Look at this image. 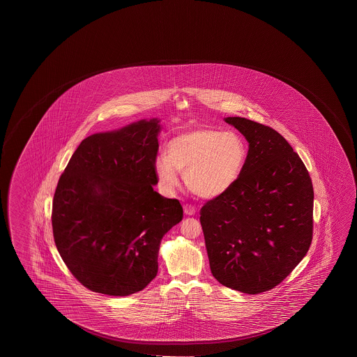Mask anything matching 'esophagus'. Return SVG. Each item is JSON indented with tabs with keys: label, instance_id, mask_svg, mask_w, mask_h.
<instances>
[{
	"label": "esophagus",
	"instance_id": "34e87169",
	"mask_svg": "<svg viewBox=\"0 0 357 357\" xmlns=\"http://www.w3.org/2000/svg\"><path fill=\"white\" fill-rule=\"evenodd\" d=\"M184 213L189 216L194 215L195 214V209H194L192 205H184Z\"/></svg>",
	"mask_w": 357,
	"mask_h": 357
}]
</instances>
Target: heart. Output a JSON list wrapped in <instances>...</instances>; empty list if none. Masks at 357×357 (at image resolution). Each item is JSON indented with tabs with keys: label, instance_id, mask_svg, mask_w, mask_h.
<instances>
[{
	"label": "heart",
	"instance_id": "1",
	"mask_svg": "<svg viewBox=\"0 0 357 357\" xmlns=\"http://www.w3.org/2000/svg\"><path fill=\"white\" fill-rule=\"evenodd\" d=\"M159 154L154 172L165 193L176 192L184 174L188 188L203 199L228 193L239 181L248 159V146L241 135L220 129L193 128L174 135Z\"/></svg>",
	"mask_w": 357,
	"mask_h": 357
}]
</instances>
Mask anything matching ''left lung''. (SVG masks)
<instances>
[{
  "mask_svg": "<svg viewBox=\"0 0 357 357\" xmlns=\"http://www.w3.org/2000/svg\"><path fill=\"white\" fill-rule=\"evenodd\" d=\"M224 121L245 137L248 159L234 187L202 208L200 224L213 276L254 295L280 284L309 250L314 189L280 133L246 118Z\"/></svg>",
  "mask_w": 357,
  "mask_h": 357,
  "instance_id": "8db88e82",
  "label": "left lung"
}]
</instances>
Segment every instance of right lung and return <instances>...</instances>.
<instances>
[{
    "instance_id": "right-lung-1",
    "label": "right lung",
    "mask_w": 357,
    "mask_h": 357,
    "mask_svg": "<svg viewBox=\"0 0 357 357\" xmlns=\"http://www.w3.org/2000/svg\"><path fill=\"white\" fill-rule=\"evenodd\" d=\"M158 118L89 135L59 178L53 238L67 268L89 290L141 291L158 273L160 241L181 222L179 200L154 190Z\"/></svg>"
}]
</instances>
